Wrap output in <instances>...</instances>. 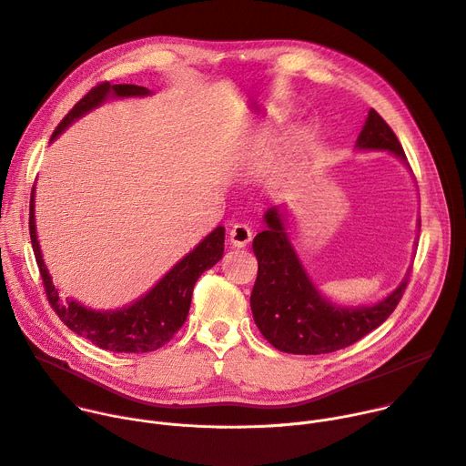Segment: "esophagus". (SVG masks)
I'll return each instance as SVG.
<instances>
[{
	"label": "esophagus",
	"instance_id": "obj_1",
	"mask_svg": "<svg viewBox=\"0 0 466 466\" xmlns=\"http://www.w3.org/2000/svg\"><path fill=\"white\" fill-rule=\"evenodd\" d=\"M252 237H254V233L246 224H235L229 231V240L235 248H244L246 244H249Z\"/></svg>",
	"mask_w": 466,
	"mask_h": 466
}]
</instances>
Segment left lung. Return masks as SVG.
I'll list each match as a JSON object with an SVG mask.
<instances>
[{"instance_id":"obj_1","label":"left lung","mask_w":466,"mask_h":466,"mask_svg":"<svg viewBox=\"0 0 466 466\" xmlns=\"http://www.w3.org/2000/svg\"><path fill=\"white\" fill-rule=\"evenodd\" d=\"M354 147L388 151L409 166L398 136L375 110H370ZM265 222L267 229L256 235L252 244L259 268L249 306L258 329L278 350L291 354L339 350L380 327L400 304L409 274L377 304L347 308L330 302L302 267L278 207L265 212Z\"/></svg>"}]
</instances>
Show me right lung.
<instances>
[{
  "label": "right lung",
  "instance_id": "obj_1",
  "mask_svg": "<svg viewBox=\"0 0 466 466\" xmlns=\"http://www.w3.org/2000/svg\"><path fill=\"white\" fill-rule=\"evenodd\" d=\"M147 95H151L147 87L132 84H98L65 116V119L54 130L52 139H56L65 128L84 117L87 112L98 108L100 104L112 96L127 98ZM29 237L35 259H37L39 272L45 281L48 302L70 330L106 350L149 352L166 345L175 336V332L185 325L198 278L205 270L217 265L224 256L226 229L218 226L212 233H208L190 254H187L169 272H166L136 302L119 309L106 311L87 308L73 299H63L59 289L54 285L43 259V252L37 240V228H35V187L31 190L29 201Z\"/></svg>",
  "mask_w": 466,
  "mask_h": 466
}]
</instances>
